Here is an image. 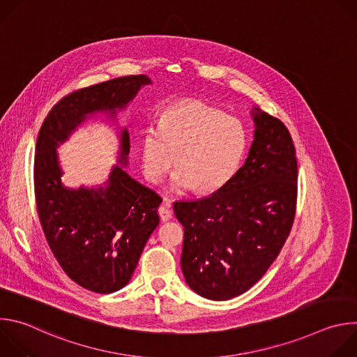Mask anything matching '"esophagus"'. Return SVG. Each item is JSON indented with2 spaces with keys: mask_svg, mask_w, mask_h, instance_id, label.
Here are the masks:
<instances>
[{
  "mask_svg": "<svg viewBox=\"0 0 357 357\" xmlns=\"http://www.w3.org/2000/svg\"><path fill=\"white\" fill-rule=\"evenodd\" d=\"M158 213H160V218H161V220H162V222H168V220H171V219H172V212H171V209H169V206H168V205H162V206H160Z\"/></svg>",
  "mask_w": 357,
  "mask_h": 357,
  "instance_id": "esophagus-1",
  "label": "esophagus"
}]
</instances>
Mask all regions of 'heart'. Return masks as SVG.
Here are the masks:
<instances>
[{
  "instance_id": "b5f03b06",
  "label": "heart",
  "mask_w": 357,
  "mask_h": 357,
  "mask_svg": "<svg viewBox=\"0 0 357 357\" xmlns=\"http://www.w3.org/2000/svg\"><path fill=\"white\" fill-rule=\"evenodd\" d=\"M247 148L240 120L199 101H181L167 107L158 126L141 135V162L145 176L160 183L175 164L169 189L202 193L223 188L237 172Z\"/></svg>"
}]
</instances>
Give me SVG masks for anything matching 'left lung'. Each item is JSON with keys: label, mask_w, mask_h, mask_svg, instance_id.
<instances>
[{"label": "left lung", "mask_w": 357, "mask_h": 357, "mask_svg": "<svg viewBox=\"0 0 357 357\" xmlns=\"http://www.w3.org/2000/svg\"><path fill=\"white\" fill-rule=\"evenodd\" d=\"M244 165L208 197L174 203L183 226L181 267L197 295L227 301L274 263L294 223L298 168L287 127L254 106Z\"/></svg>", "instance_id": "1"}]
</instances>
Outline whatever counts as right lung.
Here are the masks:
<instances>
[{"mask_svg": "<svg viewBox=\"0 0 357 357\" xmlns=\"http://www.w3.org/2000/svg\"><path fill=\"white\" fill-rule=\"evenodd\" d=\"M145 76L116 77L63 97L45 119L35 154V196L40 225L63 271L80 287L110 294L126 287L151 233L160 225L162 199L124 169L130 134L117 123ZM103 115L118 127V164L98 187L69 188L56 151L87 119Z\"/></svg>", "mask_w": 357, "mask_h": 357, "instance_id": "add662e5", "label": "right lung"}]
</instances>
